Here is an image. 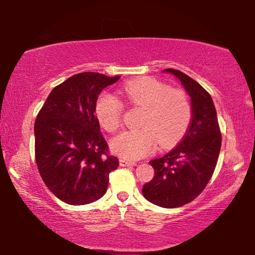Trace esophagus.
<instances>
[{"label":"esophagus","mask_w":255,"mask_h":255,"mask_svg":"<svg viewBox=\"0 0 255 255\" xmlns=\"http://www.w3.org/2000/svg\"><path fill=\"white\" fill-rule=\"evenodd\" d=\"M119 162H120V165H122V166H135L137 164L136 162L129 161V159H125V158H120Z\"/></svg>","instance_id":"esophagus-1"}]
</instances>
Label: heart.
<instances>
[{
	"label": "heart",
	"instance_id": "1",
	"mask_svg": "<svg viewBox=\"0 0 255 255\" xmlns=\"http://www.w3.org/2000/svg\"><path fill=\"white\" fill-rule=\"evenodd\" d=\"M122 93L133 106L144 108L138 129L123 131L111 140V148L123 158L137 159L161 146L180 139L191 122V106L183 91L170 88L152 77L128 81ZM123 103L110 93L99 97L96 115L108 131L122 125Z\"/></svg>",
	"mask_w": 255,
	"mask_h": 255
}]
</instances>
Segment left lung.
Here are the masks:
<instances>
[{"label": "left lung", "mask_w": 255, "mask_h": 255, "mask_svg": "<svg viewBox=\"0 0 255 255\" xmlns=\"http://www.w3.org/2000/svg\"><path fill=\"white\" fill-rule=\"evenodd\" d=\"M163 72L174 75L190 97L191 124L175 148L149 162L155 175L141 192L154 205L176 208L199 196L209 182L221 152L222 135L210 94L182 72L173 68Z\"/></svg>", "instance_id": "1"}]
</instances>
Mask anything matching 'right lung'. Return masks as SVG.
<instances>
[{"mask_svg": "<svg viewBox=\"0 0 255 255\" xmlns=\"http://www.w3.org/2000/svg\"><path fill=\"white\" fill-rule=\"evenodd\" d=\"M120 76L94 72L71 76L53 89L34 123L38 170L51 192L68 205L91 204L105 195L118 158L96 117L99 94Z\"/></svg>", "mask_w": 255, "mask_h": 255, "instance_id": "add662e5", "label": "right lung"}]
</instances>
